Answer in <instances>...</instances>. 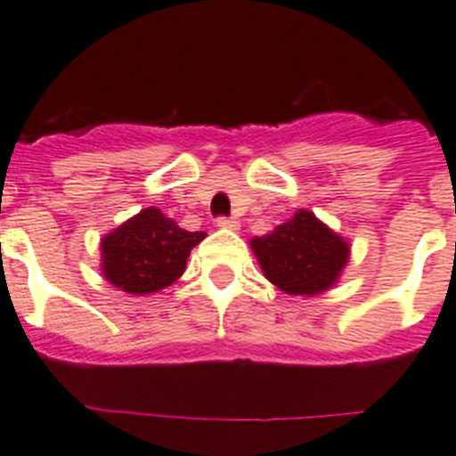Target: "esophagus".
<instances>
[{"instance_id": "obj_1", "label": "esophagus", "mask_w": 456, "mask_h": 456, "mask_svg": "<svg viewBox=\"0 0 456 456\" xmlns=\"http://www.w3.org/2000/svg\"><path fill=\"white\" fill-rule=\"evenodd\" d=\"M216 222H217V227H222V229H239V224H240L236 217H217Z\"/></svg>"}]
</instances>
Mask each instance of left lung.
<instances>
[{
	"label": "left lung",
	"instance_id": "8db88e82",
	"mask_svg": "<svg viewBox=\"0 0 456 456\" xmlns=\"http://www.w3.org/2000/svg\"><path fill=\"white\" fill-rule=\"evenodd\" d=\"M264 275L285 294L315 297L338 281L350 259L343 236L320 222L311 210H297L266 236L250 240Z\"/></svg>",
	"mask_w": 456,
	"mask_h": 456
}]
</instances>
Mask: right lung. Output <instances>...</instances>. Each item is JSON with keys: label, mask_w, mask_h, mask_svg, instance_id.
<instances>
[{"label": "right lung", "mask_w": 456, "mask_h": 456, "mask_svg": "<svg viewBox=\"0 0 456 456\" xmlns=\"http://www.w3.org/2000/svg\"><path fill=\"white\" fill-rule=\"evenodd\" d=\"M206 232H187L151 206L102 239V271L127 294H152L175 282Z\"/></svg>", "instance_id": "right-lung-1"}]
</instances>
